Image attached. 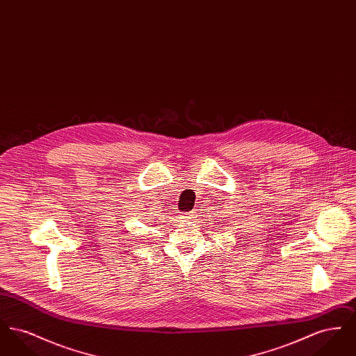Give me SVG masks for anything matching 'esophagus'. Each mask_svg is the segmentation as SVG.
<instances>
[{"label": "esophagus", "mask_w": 356, "mask_h": 356, "mask_svg": "<svg viewBox=\"0 0 356 356\" xmlns=\"http://www.w3.org/2000/svg\"><path fill=\"white\" fill-rule=\"evenodd\" d=\"M192 213H193V212H186V213L183 215V218H184V219H191V218L193 216Z\"/></svg>", "instance_id": "obj_1"}]
</instances>
